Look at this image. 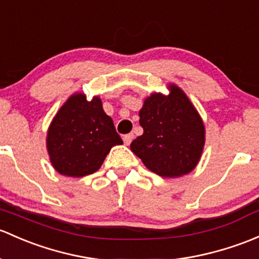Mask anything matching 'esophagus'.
<instances>
[{
    "instance_id": "34e87169",
    "label": "esophagus",
    "mask_w": 259,
    "mask_h": 259,
    "mask_svg": "<svg viewBox=\"0 0 259 259\" xmlns=\"http://www.w3.org/2000/svg\"><path fill=\"white\" fill-rule=\"evenodd\" d=\"M133 139H134V134H126L122 137V140H124L125 145H130V143L133 141Z\"/></svg>"
}]
</instances>
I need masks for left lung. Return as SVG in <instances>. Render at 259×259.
Listing matches in <instances>:
<instances>
[{
	"instance_id": "obj_1",
	"label": "left lung",
	"mask_w": 259,
	"mask_h": 259,
	"mask_svg": "<svg viewBox=\"0 0 259 259\" xmlns=\"http://www.w3.org/2000/svg\"><path fill=\"white\" fill-rule=\"evenodd\" d=\"M168 94L154 92L139 111L144 133L130 144L143 164L162 178L187 175L205 148L202 118L180 87L167 84Z\"/></svg>"
}]
</instances>
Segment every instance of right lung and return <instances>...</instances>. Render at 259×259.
Returning a JSON list of instances; mask_svg holds the SVG:
<instances>
[{
    "label": "right lung",
    "mask_w": 259,
    "mask_h": 259,
    "mask_svg": "<svg viewBox=\"0 0 259 259\" xmlns=\"http://www.w3.org/2000/svg\"><path fill=\"white\" fill-rule=\"evenodd\" d=\"M122 140L98 95L91 100L73 93L59 108L47 130L46 145L54 170L68 178H83L100 168L111 148Z\"/></svg>",
    "instance_id": "add662e5"
}]
</instances>
